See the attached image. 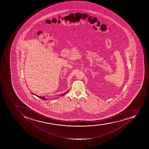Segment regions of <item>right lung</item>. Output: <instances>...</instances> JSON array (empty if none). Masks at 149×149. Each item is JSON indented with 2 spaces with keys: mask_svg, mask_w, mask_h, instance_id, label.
<instances>
[{
  "mask_svg": "<svg viewBox=\"0 0 149 149\" xmlns=\"http://www.w3.org/2000/svg\"><path fill=\"white\" fill-rule=\"evenodd\" d=\"M69 92V90H68V91H67V92H66L65 93H63V94H61V95H62V96H63V95H65V94H66L67 93ZM32 93V95H36V96H38V98H40L41 99H42V100H47V99H46V97H45V96H44V97H42V96H38V95H35V94H34V93Z\"/></svg>",
  "mask_w": 149,
  "mask_h": 149,
  "instance_id": "right-lung-1",
  "label": "right lung"
}]
</instances>
